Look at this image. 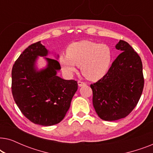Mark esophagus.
Listing matches in <instances>:
<instances>
[{
	"mask_svg": "<svg viewBox=\"0 0 153 153\" xmlns=\"http://www.w3.org/2000/svg\"><path fill=\"white\" fill-rule=\"evenodd\" d=\"M78 85H79V87H81V86H83V85H86V83H85V82H83V81H78Z\"/></svg>",
	"mask_w": 153,
	"mask_h": 153,
	"instance_id": "1",
	"label": "esophagus"
}]
</instances>
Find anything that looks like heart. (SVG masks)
<instances>
[{"label":"heart","mask_w":153,"mask_h":153,"mask_svg":"<svg viewBox=\"0 0 153 153\" xmlns=\"http://www.w3.org/2000/svg\"><path fill=\"white\" fill-rule=\"evenodd\" d=\"M112 58L109 46L84 40L69 45L66 54L60 56L59 61L67 74H72L76 66H80L83 76L91 80H97L108 72Z\"/></svg>","instance_id":"heart-1"}]
</instances>
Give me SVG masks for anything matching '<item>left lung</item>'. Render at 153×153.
Returning <instances> with one entry per match:
<instances>
[{"label": "left lung", "mask_w": 153, "mask_h": 153, "mask_svg": "<svg viewBox=\"0 0 153 153\" xmlns=\"http://www.w3.org/2000/svg\"><path fill=\"white\" fill-rule=\"evenodd\" d=\"M116 48L122 53L113 62L107 73L91 85L95 111L106 121L128 116L139 102L144 86L140 56L125 41H119Z\"/></svg>", "instance_id": "obj_1"}]
</instances>
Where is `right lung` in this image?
I'll return each instance as SVG.
<instances>
[{"label": "right lung", "mask_w": 153, "mask_h": 153, "mask_svg": "<svg viewBox=\"0 0 153 153\" xmlns=\"http://www.w3.org/2000/svg\"><path fill=\"white\" fill-rule=\"evenodd\" d=\"M48 51L40 41L23 51L12 70V93L14 102L24 116L42 126L59 123L68 112L78 88L75 80L58 76L60 65L57 60L45 58L47 68L37 71L35 62L38 56Z\"/></svg>", "instance_id": "right-lung-1"}]
</instances>
